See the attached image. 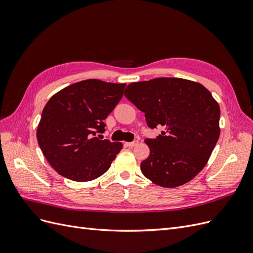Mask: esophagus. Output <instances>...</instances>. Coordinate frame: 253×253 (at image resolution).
I'll return each instance as SVG.
<instances>
[{
	"label": "esophagus",
	"mask_w": 253,
	"mask_h": 253,
	"mask_svg": "<svg viewBox=\"0 0 253 253\" xmlns=\"http://www.w3.org/2000/svg\"><path fill=\"white\" fill-rule=\"evenodd\" d=\"M137 144H138V141H137V140H134L132 142H126V145H127V147H129V148H133V147H135V145H137Z\"/></svg>",
	"instance_id": "34e87169"
}]
</instances>
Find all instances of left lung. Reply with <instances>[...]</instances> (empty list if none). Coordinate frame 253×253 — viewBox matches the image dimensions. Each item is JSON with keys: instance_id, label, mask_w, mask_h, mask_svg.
<instances>
[{"instance_id": "1", "label": "left lung", "mask_w": 253, "mask_h": 253, "mask_svg": "<svg viewBox=\"0 0 253 253\" xmlns=\"http://www.w3.org/2000/svg\"><path fill=\"white\" fill-rule=\"evenodd\" d=\"M125 96L144 113L151 128L164 127L145 139L150 155L140 164L145 177L164 188L192 180L208 163L218 140L219 105L201 83L181 78L133 82Z\"/></svg>"}]
</instances>
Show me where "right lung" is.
<instances>
[{"mask_svg": "<svg viewBox=\"0 0 253 253\" xmlns=\"http://www.w3.org/2000/svg\"><path fill=\"white\" fill-rule=\"evenodd\" d=\"M126 84L87 79L53 95L37 128L39 147L58 174L74 181H89L109 170L121 142L100 140L103 120L124 96Z\"/></svg>", "mask_w": 253, "mask_h": 253, "instance_id": "1", "label": "right lung"}]
</instances>
